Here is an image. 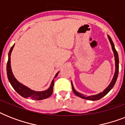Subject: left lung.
<instances>
[{"instance_id": "obj_1", "label": "left lung", "mask_w": 125, "mask_h": 125, "mask_svg": "<svg viewBox=\"0 0 125 125\" xmlns=\"http://www.w3.org/2000/svg\"><path fill=\"white\" fill-rule=\"evenodd\" d=\"M109 38V40H110V42L111 45H112V48L113 52H114V56H115V72L114 76V78H113L112 80V82L111 83H110V85L108 86V87L106 88V89L103 91V92H101V93H99V94H97V95H92V96H85V95H82L81 93H78L76 91L74 90V88L73 87V83H71V85H72V89H73V93L76 95V96H78L79 97H81L82 99H86V100H90V101H97V100H99V99H101V98H103L104 96L106 95L107 93H108L109 91H110L111 89H112L113 87L114 86L115 83V82H116L117 78V76H118V73H119V57H118V54H117V52L115 49L114 47V44L113 43L112 40L111 39V38L109 36H108Z\"/></svg>"}]
</instances>
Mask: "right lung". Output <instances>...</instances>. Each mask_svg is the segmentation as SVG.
<instances>
[{
    "mask_svg": "<svg viewBox=\"0 0 125 125\" xmlns=\"http://www.w3.org/2000/svg\"><path fill=\"white\" fill-rule=\"evenodd\" d=\"M15 44L13 45L11 48L10 49V51L9 52L8 54V60L7 63V75H8V80L10 82L11 85H12L13 89L17 92L20 95H21L22 97L24 98H28V99H32V100H37V101H40V100H43V99H47L49 97L53 92V87H54V80L51 83V85L49 89L44 91H35L33 90H31L30 89L28 88L24 85H22L21 83L17 81L15 79V78L13 76V74L11 71V65H10V56L11 51H12L13 47H14ZM58 74V73L56 74L54 78H56Z\"/></svg>",
    "mask_w": 125,
    "mask_h": 125,
    "instance_id": "1",
    "label": "right lung"
}]
</instances>
